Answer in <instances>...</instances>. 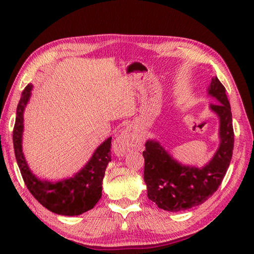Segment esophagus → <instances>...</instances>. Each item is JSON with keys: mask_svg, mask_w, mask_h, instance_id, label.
<instances>
[{"mask_svg": "<svg viewBox=\"0 0 254 254\" xmlns=\"http://www.w3.org/2000/svg\"><path fill=\"white\" fill-rule=\"evenodd\" d=\"M136 143V135L134 132V128L128 126L125 128H122L118 137L114 140V152L118 156L125 155L127 152L135 146Z\"/></svg>", "mask_w": 254, "mask_h": 254, "instance_id": "obj_1", "label": "esophagus"}]
</instances>
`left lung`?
Listing matches in <instances>:
<instances>
[{
  "mask_svg": "<svg viewBox=\"0 0 254 254\" xmlns=\"http://www.w3.org/2000/svg\"><path fill=\"white\" fill-rule=\"evenodd\" d=\"M207 93L216 100L209 110L219 118V147L201 168L179 163L157 140L149 139L144 157L143 180L148 198L159 208L181 212L205 202L218 190L233 154L234 132L226 88L218 77L212 78Z\"/></svg>",
  "mask_w": 254,
  "mask_h": 254,
  "instance_id": "1",
  "label": "left lung"
}]
</instances>
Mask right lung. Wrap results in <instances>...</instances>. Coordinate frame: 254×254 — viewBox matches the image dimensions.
I'll return each mask as SVG.
<instances>
[{
    "mask_svg": "<svg viewBox=\"0 0 254 254\" xmlns=\"http://www.w3.org/2000/svg\"><path fill=\"white\" fill-rule=\"evenodd\" d=\"M32 89L33 85L28 84L22 91L12 132L14 155L21 175L34 198L49 211L64 216L81 215L93 208L102 195V181L107 165L112 161V137L100 144L87 164L72 178L59 182L38 179L28 167L22 151L23 113L31 98Z\"/></svg>",
    "mask_w": 254,
    "mask_h": 254,
    "instance_id": "add662e5",
    "label": "right lung"
}]
</instances>
